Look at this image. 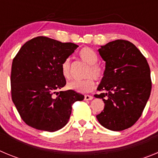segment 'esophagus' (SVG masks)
<instances>
[{"instance_id": "esophagus-1", "label": "esophagus", "mask_w": 158, "mask_h": 158, "mask_svg": "<svg viewBox=\"0 0 158 158\" xmlns=\"http://www.w3.org/2000/svg\"><path fill=\"white\" fill-rule=\"evenodd\" d=\"M93 99V96H89V95H85V100H91Z\"/></svg>"}]
</instances>
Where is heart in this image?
I'll return each mask as SVG.
<instances>
[{
	"instance_id": "obj_1",
	"label": "heart",
	"mask_w": 158,
	"mask_h": 158,
	"mask_svg": "<svg viewBox=\"0 0 158 158\" xmlns=\"http://www.w3.org/2000/svg\"><path fill=\"white\" fill-rule=\"evenodd\" d=\"M78 57L81 61L88 65L86 69L85 77H89L82 81H71L67 84V89L73 90L77 93H86L91 92L95 88V82L93 78L96 80H100L103 77L104 71L101 67L97 65L99 58L98 55L89 47H84L78 52ZM61 73L65 79H69L71 77V65L70 59L66 58L62 62L61 65Z\"/></svg>"
}]
</instances>
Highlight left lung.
Returning a JSON list of instances; mask_svg holds the SVG:
<instances>
[{"instance_id":"1","label":"left lung","mask_w":158,"mask_h":158,"mask_svg":"<svg viewBox=\"0 0 158 158\" xmlns=\"http://www.w3.org/2000/svg\"><path fill=\"white\" fill-rule=\"evenodd\" d=\"M99 54L105 62L104 77L95 97L103 100L104 111L96 115L102 126L120 131L140 118L151 92L149 64L133 43L118 40L101 46Z\"/></svg>"}]
</instances>
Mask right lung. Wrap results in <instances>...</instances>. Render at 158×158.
<instances>
[{"label": "right lung", "instance_id": "add662e5", "mask_svg": "<svg viewBox=\"0 0 158 158\" xmlns=\"http://www.w3.org/2000/svg\"><path fill=\"white\" fill-rule=\"evenodd\" d=\"M78 47L44 36L29 40L14 58L11 72L12 99L25 123L54 132L66 125L72 104L85 96L73 90L58 92L66 81L62 62Z\"/></svg>", "mask_w": 158, "mask_h": 158}]
</instances>
